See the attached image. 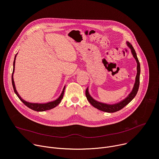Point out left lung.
Returning a JSON list of instances; mask_svg holds the SVG:
<instances>
[{
	"instance_id": "8db88e82",
	"label": "left lung",
	"mask_w": 159,
	"mask_h": 159,
	"mask_svg": "<svg viewBox=\"0 0 159 159\" xmlns=\"http://www.w3.org/2000/svg\"><path fill=\"white\" fill-rule=\"evenodd\" d=\"M126 44H127V46L130 48L131 53H132L134 58L136 60V61H137V75H136L135 82H134V86L131 90V92L129 94V95L125 99L122 100L121 101H120L118 103L113 104H106V103H103L101 102H99V101L95 100L94 98H93L89 93L88 87L87 88V89L85 90V96H86V98H87L88 101L93 106H94V107H96L98 109L101 110L102 111H104L106 112H115L118 111H120L121 109H123L125 106H126L128 104H129L137 94L139 88V85H140V64L139 60L137 58V53H136L135 50L133 48V47H132V45L128 41L126 42Z\"/></svg>"
}]
</instances>
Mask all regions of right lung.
Listing matches in <instances>:
<instances>
[{"label": "right lung", "mask_w": 159, "mask_h": 159, "mask_svg": "<svg viewBox=\"0 0 159 159\" xmlns=\"http://www.w3.org/2000/svg\"><path fill=\"white\" fill-rule=\"evenodd\" d=\"M17 54L15 55L14 60V63H13V71H12V86H13L14 93L17 96L19 99L22 102H23L27 107H28L29 108H30V109H33L34 111H47V110H49V109H53L55 107H56L57 106H58L60 104V102H61V99H62V98L63 97L65 86L63 87V89L62 90V93L60 94V96H59V98L58 99H57L56 100L53 101L48 102H47V103H32V102H27L25 100L22 99L21 98V97L19 96V94H18L17 91L16 90V87H15L14 81V78H13V74H14V69H15V61H16V58Z\"/></svg>", "instance_id": "1"}]
</instances>
